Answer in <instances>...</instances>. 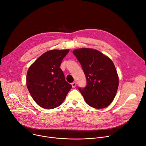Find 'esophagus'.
<instances>
[{
	"mask_svg": "<svg viewBox=\"0 0 146 146\" xmlns=\"http://www.w3.org/2000/svg\"><path fill=\"white\" fill-rule=\"evenodd\" d=\"M72 86L73 88H75L76 86V82H73L72 83Z\"/></svg>",
	"mask_w": 146,
	"mask_h": 146,
	"instance_id": "1",
	"label": "esophagus"
}]
</instances>
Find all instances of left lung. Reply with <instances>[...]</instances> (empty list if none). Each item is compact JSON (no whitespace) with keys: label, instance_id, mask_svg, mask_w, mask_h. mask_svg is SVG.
<instances>
[{"label":"left lung","instance_id":"8db88e82","mask_svg":"<svg viewBox=\"0 0 146 146\" xmlns=\"http://www.w3.org/2000/svg\"><path fill=\"white\" fill-rule=\"evenodd\" d=\"M73 53L80 62L86 76V86L78 87L86 103L96 109L109 106L119 86L118 74L111 60L92 48H78Z\"/></svg>","mask_w":146,"mask_h":146}]
</instances>
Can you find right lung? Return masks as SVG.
Segmentation results:
<instances>
[{
	"mask_svg": "<svg viewBox=\"0 0 146 146\" xmlns=\"http://www.w3.org/2000/svg\"><path fill=\"white\" fill-rule=\"evenodd\" d=\"M69 52V49L48 51L29 68L26 76L28 90L35 102L43 109L59 106L72 89L60 67Z\"/></svg>",
	"mask_w": 146,
	"mask_h": 146,
	"instance_id": "add662e5",
	"label": "right lung"
}]
</instances>
